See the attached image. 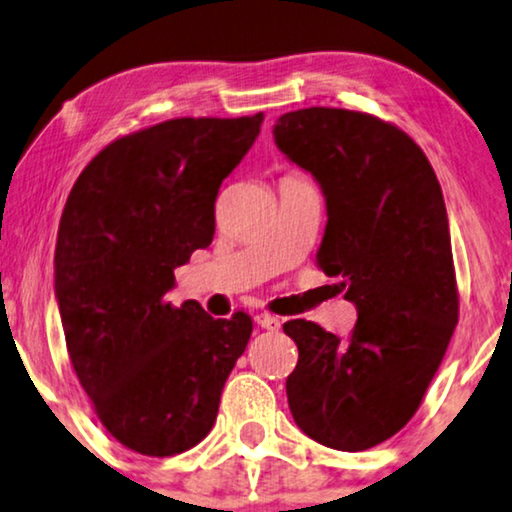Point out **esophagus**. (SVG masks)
<instances>
[{
    "mask_svg": "<svg viewBox=\"0 0 512 512\" xmlns=\"http://www.w3.org/2000/svg\"><path fill=\"white\" fill-rule=\"evenodd\" d=\"M254 321L261 328H265V331H279V328H282V321H279L277 317H272V314H265V312L256 314Z\"/></svg>",
    "mask_w": 512,
    "mask_h": 512,
    "instance_id": "esophagus-1",
    "label": "esophagus"
}]
</instances>
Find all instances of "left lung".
Segmentation results:
<instances>
[{"label":"left lung","mask_w":512,"mask_h":512,"mask_svg":"<svg viewBox=\"0 0 512 512\" xmlns=\"http://www.w3.org/2000/svg\"><path fill=\"white\" fill-rule=\"evenodd\" d=\"M272 135L321 186L328 221L317 265L359 314L345 340L286 321L298 345L286 377L291 415L321 445L368 450L410 422L457 326L443 191L403 130L361 111H289Z\"/></svg>","instance_id":"1"}]
</instances>
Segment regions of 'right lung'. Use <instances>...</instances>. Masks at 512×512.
<instances>
[{
  "label": "right lung",
  "mask_w": 512,
  "mask_h": 512,
  "mask_svg": "<svg viewBox=\"0 0 512 512\" xmlns=\"http://www.w3.org/2000/svg\"><path fill=\"white\" fill-rule=\"evenodd\" d=\"M263 114L172 118L116 139L79 174L55 244L67 352L118 443L146 457L191 450L212 431L251 317L167 303L174 268L214 237L221 181Z\"/></svg>",
  "instance_id": "1"
}]
</instances>
